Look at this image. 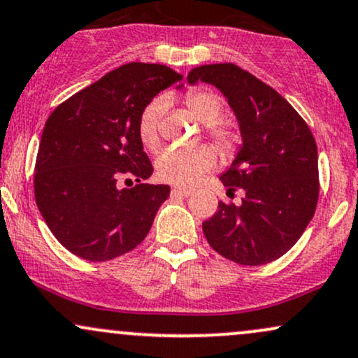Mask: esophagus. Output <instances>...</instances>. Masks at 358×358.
<instances>
[{"instance_id":"1","label":"esophagus","mask_w":358,"mask_h":358,"mask_svg":"<svg viewBox=\"0 0 358 358\" xmlns=\"http://www.w3.org/2000/svg\"><path fill=\"white\" fill-rule=\"evenodd\" d=\"M172 192H174V194L187 197V196L192 194V189H189V187H174V189H172Z\"/></svg>"}]
</instances>
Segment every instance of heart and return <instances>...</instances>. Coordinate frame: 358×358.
<instances>
[{
    "label": "heart",
    "instance_id": "heart-1",
    "mask_svg": "<svg viewBox=\"0 0 358 358\" xmlns=\"http://www.w3.org/2000/svg\"><path fill=\"white\" fill-rule=\"evenodd\" d=\"M166 99H155L145 105L137 124V136L147 150L154 152L161 145V117L166 110ZM186 105L203 124L206 134L222 150H229L234 144V132L226 122L217 120L222 113V99L209 90L189 92ZM216 164V154L209 147L201 145L194 149L171 147L155 161L157 178L178 186H191L197 182L204 172L211 171Z\"/></svg>",
    "mask_w": 358,
    "mask_h": 358
}]
</instances>
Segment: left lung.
Masks as SVG:
<instances>
[{
	"label": "left lung",
	"instance_id": "1",
	"mask_svg": "<svg viewBox=\"0 0 358 358\" xmlns=\"http://www.w3.org/2000/svg\"><path fill=\"white\" fill-rule=\"evenodd\" d=\"M189 85L211 83L228 99L243 145L221 174L241 204L220 201L204 236L216 253L246 266L275 262L300 239L317 209L318 152L312 130L275 88L234 63L201 65Z\"/></svg>",
	"mask_w": 358,
	"mask_h": 358
}]
</instances>
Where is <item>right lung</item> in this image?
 Masks as SVG:
<instances>
[{
    "mask_svg": "<svg viewBox=\"0 0 358 358\" xmlns=\"http://www.w3.org/2000/svg\"><path fill=\"white\" fill-rule=\"evenodd\" d=\"M179 80L182 75L166 65L127 63L48 117L35 164V199L70 253L108 262L144 241L171 187L141 182L154 167L138 141V117ZM130 175L136 186L120 189L118 179Z\"/></svg>",
    "mask_w": 358,
    "mask_h": 358,
    "instance_id": "obj_1",
    "label": "right lung"
}]
</instances>
